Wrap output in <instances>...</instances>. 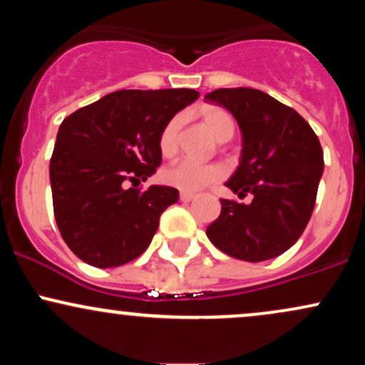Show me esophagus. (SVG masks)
<instances>
[{
  "label": "esophagus",
  "instance_id": "1",
  "mask_svg": "<svg viewBox=\"0 0 365 365\" xmlns=\"http://www.w3.org/2000/svg\"><path fill=\"white\" fill-rule=\"evenodd\" d=\"M194 197H195L194 194H187V192H182V194H180V200H182V202H190Z\"/></svg>",
  "mask_w": 365,
  "mask_h": 365
}]
</instances>
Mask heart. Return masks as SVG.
I'll return each instance as SVG.
<instances>
[{"label": "heart", "instance_id": "heart-1", "mask_svg": "<svg viewBox=\"0 0 365 365\" xmlns=\"http://www.w3.org/2000/svg\"><path fill=\"white\" fill-rule=\"evenodd\" d=\"M199 115L217 140L221 142L225 139H232L233 132H235V121H233L228 111L216 106H204L199 111ZM180 128H182V118L173 116V118L166 121L161 133H159V153L165 158H171L177 153ZM221 175H223V171L217 166L200 165V163L192 161V159H183V161L175 163V165L163 170L161 178L166 185L178 188V190L187 192V194H194V192L202 190L204 187L217 182Z\"/></svg>", "mask_w": 365, "mask_h": 365}]
</instances>
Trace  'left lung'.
Returning <instances> with one entry per match:
<instances>
[{
  "instance_id": "1",
  "label": "left lung",
  "mask_w": 365,
  "mask_h": 365,
  "mask_svg": "<svg viewBox=\"0 0 365 365\" xmlns=\"http://www.w3.org/2000/svg\"><path fill=\"white\" fill-rule=\"evenodd\" d=\"M206 101L233 115L242 132L240 163L225 183L252 202L221 199V215L207 226L221 252L261 262L287 252L311 220L324 170L319 139L290 106L249 87L216 89Z\"/></svg>"
}]
</instances>
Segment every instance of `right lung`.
<instances>
[{"instance_id": "right-lung-1", "label": "right lung", "mask_w": 365, "mask_h": 365, "mask_svg": "<svg viewBox=\"0 0 365 365\" xmlns=\"http://www.w3.org/2000/svg\"><path fill=\"white\" fill-rule=\"evenodd\" d=\"M197 98L194 89L116 91L63 120L49 163L54 217L83 262L106 269L148 249L178 190L126 185L156 173L159 133Z\"/></svg>"}]
</instances>
